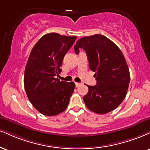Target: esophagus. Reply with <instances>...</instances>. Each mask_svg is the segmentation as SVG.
Here are the masks:
<instances>
[{
    "label": "esophagus",
    "instance_id": "1",
    "mask_svg": "<svg viewBox=\"0 0 150 150\" xmlns=\"http://www.w3.org/2000/svg\"><path fill=\"white\" fill-rule=\"evenodd\" d=\"M81 85V83H78V82H75V86H76V87H78L79 86Z\"/></svg>",
    "mask_w": 150,
    "mask_h": 150
}]
</instances>
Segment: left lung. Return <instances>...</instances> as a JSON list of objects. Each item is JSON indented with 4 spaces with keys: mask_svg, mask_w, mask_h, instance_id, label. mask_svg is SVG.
<instances>
[{
    "mask_svg": "<svg viewBox=\"0 0 150 150\" xmlns=\"http://www.w3.org/2000/svg\"><path fill=\"white\" fill-rule=\"evenodd\" d=\"M80 48L86 52L89 68L95 72L96 80V85H87L89 91L83 97L84 103L97 114L112 111L126 97L130 82L123 54L112 41L100 34L78 40L74 46L76 54Z\"/></svg>",
    "mask_w": 150,
    "mask_h": 150,
    "instance_id": "left-lung-1",
    "label": "left lung"
}]
</instances>
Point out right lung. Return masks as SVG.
Listing matches in <instances>:
<instances>
[{"label":"right lung","mask_w":150,"mask_h":150,"mask_svg":"<svg viewBox=\"0 0 150 150\" xmlns=\"http://www.w3.org/2000/svg\"><path fill=\"white\" fill-rule=\"evenodd\" d=\"M76 36L51 33L43 35L30 52L25 68L23 84L26 95L41 114L54 116L64 112L75 84L55 78L61 72L64 56Z\"/></svg>","instance_id":"add662e5"}]
</instances>
